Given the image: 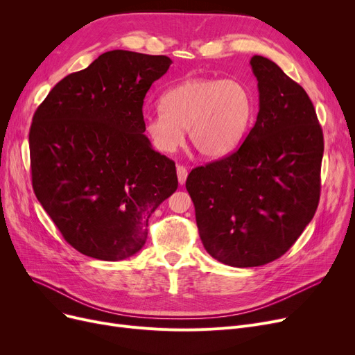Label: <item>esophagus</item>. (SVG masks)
I'll list each match as a JSON object with an SVG mask.
<instances>
[{
	"mask_svg": "<svg viewBox=\"0 0 355 355\" xmlns=\"http://www.w3.org/2000/svg\"><path fill=\"white\" fill-rule=\"evenodd\" d=\"M187 175H189L187 168H185L184 165H177V177H178V182H180L181 185L185 184V180H187Z\"/></svg>",
	"mask_w": 355,
	"mask_h": 355,
	"instance_id": "34e87169",
	"label": "esophagus"
}]
</instances>
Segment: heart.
I'll return each mask as SVG.
<instances>
[{"instance_id": "heart-1", "label": "heart", "mask_w": 355, "mask_h": 355, "mask_svg": "<svg viewBox=\"0 0 355 355\" xmlns=\"http://www.w3.org/2000/svg\"><path fill=\"white\" fill-rule=\"evenodd\" d=\"M256 101L252 89L237 79L190 78L168 87L161 107L144 118V130L159 153L182 144L184 130L196 151L207 159L230 155L245 139Z\"/></svg>"}]
</instances>
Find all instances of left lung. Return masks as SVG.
Returning a JSON list of instances; mask_svg holds the SVG:
<instances>
[{"instance_id":"1","label":"left lung","mask_w":355,"mask_h":355,"mask_svg":"<svg viewBox=\"0 0 355 355\" xmlns=\"http://www.w3.org/2000/svg\"><path fill=\"white\" fill-rule=\"evenodd\" d=\"M259 114L239 149L197 166L185 187L202 246L218 262L253 268L285 254L320 202L322 128L301 85L253 55Z\"/></svg>"}]
</instances>
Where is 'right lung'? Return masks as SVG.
Returning <instances> with one entry per match:
<instances>
[{
  "instance_id": "right-lung-1",
  "label": "right lung",
  "mask_w": 355,
  "mask_h": 355,
  "mask_svg": "<svg viewBox=\"0 0 355 355\" xmlns=\"http://www.w3.org/2000/svg\"><path fill=\"white\" fill-rule=\"evenodd\" d=\"M166 55L101 54L37 107L28 134L33 190L67 243L115 262L139 252L148 220L178 187L175 162L145 137L146 92Z\"/></svg>"
}]
</instances>
